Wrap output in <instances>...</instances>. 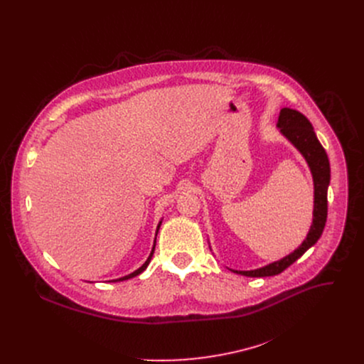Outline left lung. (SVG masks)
Masks as SVG:
<instances>
[{
  "label": "left lung",
  "mask_w": 364,
  "mask_h": 364,
  "mask_svg": "<svg viewBox=\"0 0 364 364\" xmlns=\"http://www.w3.org/2000/svg\"><path fill=\"white\" fill-rule=\"evenodd\" d=\"M278 128L281 132L296 146V149L304 155L306 160L311 173L314 178V219L311 229L306 235V239L301 243L298 249L292 253L285 256L281 261L269 264L264 268H259L255 271H233L236 274L252 277V278H261V277H274L285 271L291 267L298 257H301L311 246L316 245L320 239L326 222H327V188L330 184V161L327 157V152L320 144L313 125L298 111L284 108L279 112Z\"/></svg>",
  "instance_id": "left-lung-1"
}]
</instances>
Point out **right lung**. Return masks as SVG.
I'll return each mask as SVG.
<instances>
[{"mask_svg":"<svg viewBox=\"0 0 364 364\" xmlns=\"http://www.w3.org/2000/svg\"><path fill=\"white\" fill-rule=\"evenodd\" d=\"M160 225H161V222H160ZM160 225H159V228H157V232H159V229H160ZM154 249H155V242H154V246H152V250H151V253H149V256H148V259L145 261V264L139 268V269H136L135 272H132V274H129V275H127V277H122V278H119V279H115V281H125V279H129V278H134V277H136V275H139L141 272H144L145 271V268L148 267V264H149V261H151V257H152V253H154Z\"/></svg>","mask_w":364,"mask_h":364,"instance_id":"right-lung-1","label":"right lung"}]
</instances>
